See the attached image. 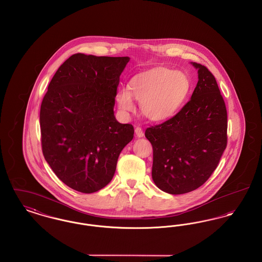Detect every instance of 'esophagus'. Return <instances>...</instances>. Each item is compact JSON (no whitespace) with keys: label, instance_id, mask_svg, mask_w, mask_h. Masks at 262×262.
<instances>
[{"label":"esophagus","instance_id":"1","mask_svg":"<svg viewBox=\"0 0 262 262\" xmlns=\"http://www.w3.org/2000/svg\"><path fill=\"white\" fill-rule=\"evenodd\" d=\"M135 133H136V136L138 137V138H142L143 136H144V134H143V132H142V129H141V127H136V129H135Z\"/></svg>","mask_w":262,"mask_h":262}]
</instances>
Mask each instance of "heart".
I'll return each mask as SVG.
<instances>
[{
	"label": "heart",
	"mask_w": 262,
	"mask_h": 262,
	"mask_svg": "<svg viewBox=\"0 0 262 262\" xmlns=\"http://www.w3.org/2000/svg\"><path fill=\"white\" fill-rule=\"evenodd\" d=\"M128 89H120L116 99L124 113L136 110L134 99L140 103L142 115L152 122H163L172 118L190 92V80L181 71L167 67H155L134 78Z\"/></svg>",
	"instance_id": "obj_1"
}]
</instances>
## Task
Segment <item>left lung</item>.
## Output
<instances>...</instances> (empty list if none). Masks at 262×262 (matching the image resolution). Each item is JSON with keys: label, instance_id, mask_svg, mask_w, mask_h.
I'll return each mask as SVG.
<instances>
[{"label": "left lung", "instance_id": "8db88e82", "mask_svg": "<svg viewBox=\"0 0 262 262\" xmlns=\"http://www.w3.org/2000/svg\"><path fill=\"white\" fill-rule=\"evenodd\" d=\"M191 100L173 118L147 127L154 148L152 179L172 195L198 189L215 171L228 143V115L214 75L199 63Z\"/></svg>", "mask_w": 262, "mask_h": 262}]
</instances>
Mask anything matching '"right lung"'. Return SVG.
Masks as SVG:
<instances>
[{"label": "right lung", "instance_id": "obj_1", "mask_svg": "<svg viewBox=\"0 0 262 262\" xmlns=\"http://www.w3.org/2000/svg\"><path fill=\"white\" fill-rule=\"evenodd\" d=\"M128 57L76 53L58 68L43 97L42 154L64 184L90 194L115 174L119 155L134 139L130 123L114 116L120 76Z\"/></svg>", "mask_w": 262, "mask_h": 262}]
</instances>
